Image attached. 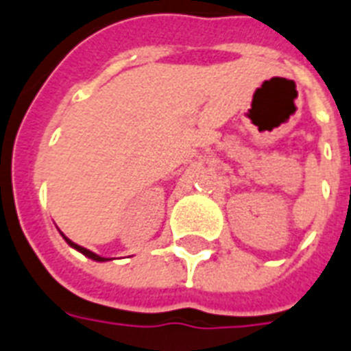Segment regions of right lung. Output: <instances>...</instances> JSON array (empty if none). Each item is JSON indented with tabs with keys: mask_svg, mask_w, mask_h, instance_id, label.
Wrapping results in <instances>:
<instances>
[{
	"mask_svg": "<svg viewBox=\"0 0 351 351\" xmlns=\"http://www.w3.org/2000/svg\"><path fill=\"white\" fill-rule=\"evenodd\" d=\"M64 238H65V236H64ZM65 241H67V243H69V245H71L73 249H77V251L82 252L84 256L91 258V260H95V262H106V258L99 256V254H95V252H91V251H89V249H84L82 245H77V243H73V241L69 240V238H65Z\"/></svg>",
	"mask_w": 351,
	"mask_h": 351,
	"instance_id": "right-lung-1",
	"label": "right lung"
}]
</instances>
